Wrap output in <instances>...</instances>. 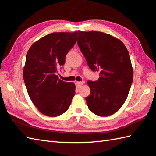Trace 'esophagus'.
Returning a JSON list of instances; mask_svg holds the SVG:
<instances>
[{"mask_svg":"<svg viewBox=\"0 0 156 156\" xmlns=\"http://www.w3.org/2000/svg\"><path fill=\"white\" fill-rule=\"evenodd\" d=\"M83 84V82H82V81H77L75 83L76 86H77V87H78V88L80 87Z\"/></svg>","mask_w":156,"mask_h":156,"instance_id":"34e87169","label":"esophagus"}]
</instances>
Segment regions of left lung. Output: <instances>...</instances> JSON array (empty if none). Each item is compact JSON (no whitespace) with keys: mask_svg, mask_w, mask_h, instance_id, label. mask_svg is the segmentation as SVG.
<instances>
[{"mask_svg":"<svg viewBox=\"0 0 156 156\" xmlns=\"http://www.w3.org/2000/svg\"><path fill=\"white\" fill-rule=\"evenodd\" d=\"M77 43L97 81H88L90 94L86 98L92 113L107 117L116 113L127 98L133 80L128 49L122 41L102 32L78 31Z\"/></svg>","mask_w":156,"mask_h":156,"instance_id":"1","label":"left lung"}]
</instances>
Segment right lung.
<instances>
[{"label": "right lung", "mask_w": 156, "mask_h": 156, "mask_svg": "<svg viewBox=\"0 0 156 156\" xmlns=\"http://www.w3.org/2000/svg\"><path fill=\"white\" fill-rule=\"evenodd\" d=\"M77 33L49 34L32 44L26 54L23 72L26 90L35 107L46 116L57 117L66 112L75 96V83L59 79L56 72L65 63Z\"/></svg>", "instance_id": "obj_1"}]
</instances>
